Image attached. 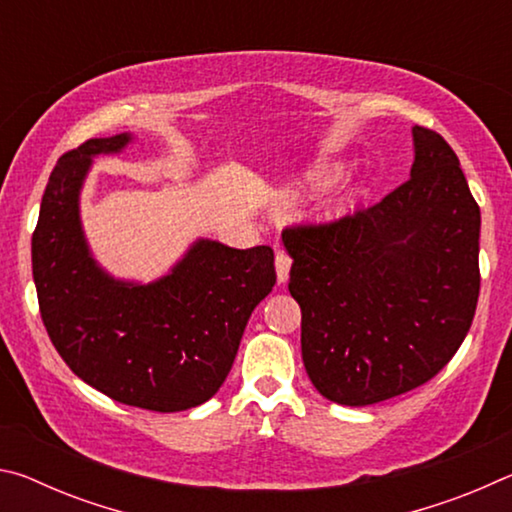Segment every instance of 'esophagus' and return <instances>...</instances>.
Here are the masks:
<instances>
[{"label": "esophagus", "mask_w": 512, "mask_h": 512, "mask_svg": "<svg viewBox=\"0 0 512 512\" xmlns=\"http://www.w3.org/2000/svg\"><path fill=\"white\" fill-rule=\"evenodd\" d=\"M275 271H277V282L280 284L287 282L289 271H291V257L287 253H282V250L275 255Z\"/></svg>", "instance_id": "1"}]
</instances>
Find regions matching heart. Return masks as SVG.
I'll list each match as a JSON object with an SVG mask.
<instances>
[{"instance_id": "b5f03b06", "label": "heart", "mask_w": 512, "mask_h": 512, "mask_svg": "<svg viewBox=\"0 0 512 512\" xmlns=\"http://www.w3.org/2000/svg\"><path fill=\"white\" fill-rule=\"evenodd\" d=\"M341 176H343L341 162H334V160L318 162L307 171H302L298 178L289 180L287 185L277 189V201L282 205H298L302 201H307V198L329 192V189L339 183Z\"/></svg>"}]
</instances>
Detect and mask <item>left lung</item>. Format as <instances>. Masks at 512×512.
I'll return each instance as SVG.
<instances>
[{"label":"left lung","instance_id":"8db88e82","mask_svg":"<svg viewBox=\"0 0 512 512\" xmlns=\"http://www.w3.org/2000/svg\"><path fill=\"white\" fill-rule=\"evenodd\" d=\"M411 178L354 216L282 232L302 361L329 402L422 386L461 348L479 300L481 212L456 153L413 126Z\"/></svg>","mask_w":512,"mask_h":512}]
</instances>
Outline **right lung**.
Segmentation results:
<instances>
[{
  "instance_id": "right-lung-1",
  "label": "right lung",
  "mask_w": 512,
  "mask_h": 512,
  "mask_svg": "<svg viewBox=\"0 0 512 512\" xmlns=\"http://www.w3.org/2000/svg\"><path fill=\"white\" fill-rule=\"evenodd\" d=\"M135 140L97 137L58 160L31 239L33 282L49 339L76 377L115 402L176 413L228 377L250 314L273 291V250L198 237L151 282L110 275L85 237L81 192L94 158Z\"/></svg>"
}]
</instances>
